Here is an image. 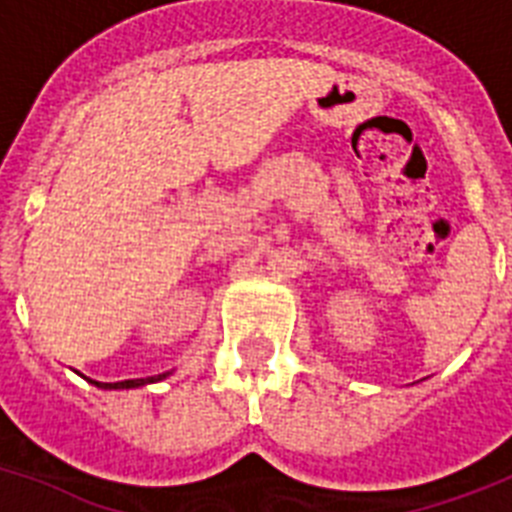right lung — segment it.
<instances>
[{
	"mask_svg": "<svg viewBox=\"0 0 512 512\" xmlns=\"http://www.w3.org/2000/svg\"><path fill=\"white\" fill-rule=\"evenodd\" d=\"M167 377V374H159V377H149V379H125V382H109V384H99V382H94V384H99V387H112V390H128V387H141V384H146V382H159V379H164Z\"/></svg>",
	"mask_w": 512,
	"mask_h": 512,
	"instance_id": "add662e5",
	"label": "right lung"
}]
</instances>
